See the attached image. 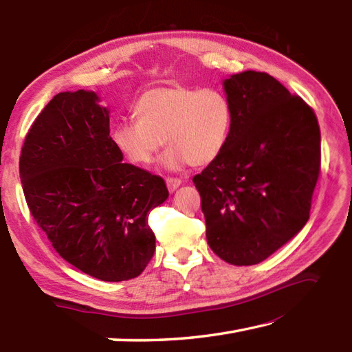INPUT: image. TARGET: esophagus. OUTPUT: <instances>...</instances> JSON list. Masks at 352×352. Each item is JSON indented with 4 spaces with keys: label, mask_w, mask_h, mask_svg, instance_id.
I'll return each instance as SVG.
<instances>
[{
    "label": "esophagus",
    "mask_w": 352,
    "mask_h": 352,
    "mask_svg": "<svg viewBox=\"0 0 352 352\" xmlns=\"http://www.w3.org/2000/svg\"><path fill=\"white\" fill-rule=\"evenodd\" d=\"M166 184H168V189L170 192H174L178 188V186L182 184V180H180V178H177V177H166Z\"/></svg>",
    "instance_id": "34e87169"
}]
</instances>
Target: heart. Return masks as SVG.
Wrapping results in <instances>:
<instances>
[{"label":"heart","instance_id":"heart-1","mask_svg":"<svg viewBox=\"0 0 352 352\" xmlns=\"http://www.w3.org/2000/svg\"><path fill=\"white\" fill-rule=\"evenodd\" d=\"M137 120L113 129L116 148L135 166H146L166 144L164 164L178 169L186 164L204 166L223 154L230 139L233 107L217 88L182 84L154 87L134 103Z\"/></svg>","mask_w":352,"mask_h":352}]
</instances>
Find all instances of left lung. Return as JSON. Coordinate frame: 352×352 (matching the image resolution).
<instances>
[{
	"mask_svg": "<svg viewBox=\"0 0 352 352\" xmlns=\"http://www.w3.org/2000/svg\"><path fill=\"white\" fill-rule=\"evenodd\" d=\"M224 89L233 107L229 143L192 182L210 249L232 265H254L308 221L320 128L313 108L268 73L233 74Z\"/></svg>",
	"mask_w": 352,
	"mask_h": 352,
	"instance_id": "1",
	"label": "left lung"
}]
</instances>
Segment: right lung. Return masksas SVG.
Instances as JSON below:
<instances>
[{
    "mask_svg": "<svg viewBox=\"0 0 352 352\" xmlns=\"http://www.w3.org/2000/svg\"><path fill=\"white\" fill-rule=\"evenodd\" d=\"M98 100L84 89L54 96L25 135L19 177L59 256L89 276L120 282L139 276L154 256L148 215L169 192L162 177L122 162Z\"/></svg>",
    "mask_w": 352,
    "mask_h": 352,
    "instance_id": "add662e5",
    "label": "right lung"
}]
</instances>
